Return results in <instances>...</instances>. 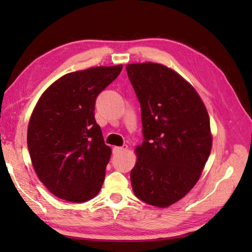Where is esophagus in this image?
<instances>
[{"instance_id": "esophagus-1", "label": "esophagus", "mask_w": 252, "mask_h": 252, "mask_svg": "<svg viewBox=\"0 0 252 252\" xmlns=\"http://www.w3.org/2000/svg\"><path fill=\"white\" fill-rule=\"evenodd\" d=\"M126 149H127L126 144H123L122 147H114L113 148V153H114V155H118V153L125 151V150H126Z\"/></svg>"}]
</instances>
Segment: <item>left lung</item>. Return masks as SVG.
Returning a JSON list of instances; mask_svg holds the SVG:
<instances>
[{"instance_id": "1", "label": "left lung", "mask_w": 252, "mask_h": 252, "mask_svg": "<svg viewBox=\"0 0 252 252\" xmlns=\"http://www.w3.org/2000/svg\"><path fill=\"white\" fill-rule=\"evenodd\" d=\"M126 71L141 105L144 140L131 170L136 198L158 208L182 199L201 177L212 147L206 105L187 80L163 64L132 63Z\"/></svg>"}]
</instances>
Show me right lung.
<instances>
[{
  "label": "right lung",
  "mask_w": 252,
  "mask_h": 252,
  "mask_svg": "<svg viewBox=\"0 0 252 252\" xmlns=\"http://www.w3.org/2000/svg\"><path fill=\"white\" fill-rule=\"evenodd\" d=\"M122 64L61 76L43 92L28 126V148L40 181L55 197L85 202L100 192L111 148L94 118L96 96Z\"/></svg>",
  "instance_id": "obj_1"
}]
</instances>
